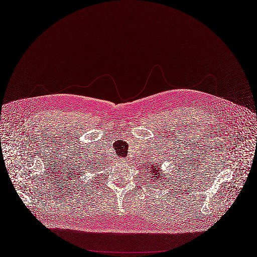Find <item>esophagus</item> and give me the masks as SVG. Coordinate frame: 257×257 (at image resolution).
<instances>
[{"label": "esophagus", "mask_w": 257, "mask_h": 257, "mask_svg": "<svg viewBox=\"0 0 257 257\" xmlns=\"http://www.w3.org/2000/svg\"><path fill=\"white\" fill-rule=\"evenodd\" d=\"M119 162H120V163H126L127 160H126V159H121V160H119Z\"/></svg>", "instance_id": "34e87169"}]
</instances>
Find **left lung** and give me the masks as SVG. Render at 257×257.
Here are the masks:
<instances>
[{
  "label": "left lung",
  "instance_id": "left-lung-1",
  "mask_svg": "<svg viewBox=\"0 0 257 257\" xmlns=\"http://www.w3.org/2000/svg\"><path fill=\"white\" fill-rule=\"evenodd\" d=\"M149 171H150L149 172L150 173V176H149L150 183H155V184H158L156 186H159V184L165 182V180H166V182H168V181H167V180H168V176H165V174L162 170V167H158L154 164L150 167ZM156 181H158V183H156Z\"/></svg>",
  "mask_w": 257,
  "mask_h": 257
}]
</instances>
